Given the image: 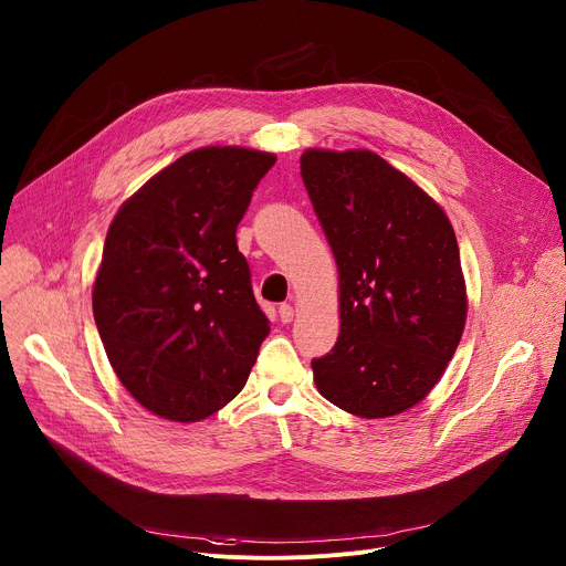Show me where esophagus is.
I'll use <instances>...</instances> for the list:
<instances>
[{"label": "esophagus", "instance_id": "1", "mask_svg": "<svg viewBox=\"0 0 566 566\" xmlns=\"http://www.w3.org/2000/svg\"><path fill=\"white\" fill-rule=\"evenodd\" d=\"M293 317H295V308H293L291 304H282V306H280V319L284 322V325H289V322H293Z\"/></svg>", "mask_w": 566, "mask_h": 566}]
</instances>
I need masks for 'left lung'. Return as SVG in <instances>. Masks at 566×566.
Here are the masks:
<instances>
[{
  "instance_id": "1",
  "label": "left lung",
  "mask_w": 566,
  "mask_h": 566,
  "mask_svg": "<svg viewBox=\"0 0 566 566\" xmlns=\"http://www.w3.org/2000/svg\"><path fill=\"white\" fill-rule=\"evenodd\" d=\"M300 172L336 258L340 334L317 391L360 419L415 408L443 376L468 313L443 208L369 149H304Z\"/></svg>"
}]
</instances>
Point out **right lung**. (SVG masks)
Instances as JSON below:
<instances>
[{
	"label": "right lung",
	"instance_id": "obj_1",
	"mask_svg": "<svg viewBox=\"0 0 566 566\" xmlns=\"http://www.w3.org/2000/svg\"><path fill=\"white\" fill-rule=\"evenodd\" d=\"M275 154L210 145L156 172L116 212L92 289L107 358L140 406L201 421L244 389L269 336L237 223Z\"/></svg>",
	"mask_w": 566,
	"mask_h": 566
}]
</instances>
